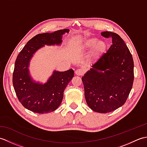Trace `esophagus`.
<instances>
[{
    "label": "esophagus",
    "instance_id": "1",
    "mask_svg": "<svg viewBox=\"0 0 147 147\" xmlns=\"http://www.w3.org/2000/svg\"><path fill=\"white\" fill-rule=\"evenodd\" d=\"M75 73L77 76H82L84 74V71L82 69H78L75 71Z\"/></svg>",
    "mask_w": 147,
    "mask_h": 147
}]
</instances>
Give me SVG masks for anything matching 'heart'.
<instances>
[{"label":"heart","instance_id":"1","mask_svg":"<svg viewBox=\"0 0 147 147\" xmlns=\"http://www.w3.org/2000/svg\"><path fill=\"white\" fill-rule=\"evenodd\" d=\"M106 43L96 38L86 39L82 44V48L86 50L92 49L90 56L92 59H96L104 52L106 49Z\"/></svg>","mask_w":147,"mask_h":147}]
</instances>
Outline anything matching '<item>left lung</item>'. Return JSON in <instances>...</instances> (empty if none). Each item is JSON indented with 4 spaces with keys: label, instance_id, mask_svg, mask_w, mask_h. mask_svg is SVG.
<instances>
[{
    "label": "left lung",
    "instance_id": "8db88e82",
    "mask_svg": "<svg viewBox=\"0 0 147 147\" xmlns=\"http://www.w3.org/2000/svg\"><path fill=\"white\" fill-rule=\"evenodd\" d=\"M112 44L82 77L86 104L92 111L107 113L124 104L134 80V62L129 50L117 34L104 32Z\"/></svg>",
    "mask_w": 147,
    "mask_h": 147
}]
</instances>
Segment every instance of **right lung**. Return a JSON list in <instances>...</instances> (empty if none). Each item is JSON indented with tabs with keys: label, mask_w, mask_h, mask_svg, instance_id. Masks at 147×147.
Listing matches in <instances>:
<instances>
[{
	"label": "right lung",
	"mask_w": 147,
	"mask_h": 147,
	"mask_svg": "<svg viewBox=\"0 0 147 147\" xmlns=\"http://www.w3.org/2000/svg\"><path fill=\"white\" fill-rule=\"evenodd\" d=\"M69 32V29H64L38 34L27 42L18 55L12 83L19 101L31 111L49 113L56 110L61 104L64 91L74 76V71L72 69L64 72L54 71L47 82L42 84L33 80L28 67L33 54L38 49L45 45H61L62 35Z\"/></svg>",
	"instance_id": "add662e5"
}]
</instances>
